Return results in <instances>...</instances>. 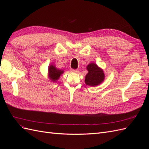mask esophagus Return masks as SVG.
Masks as SVG:
<instances>
[{
  "instance_id": "obj_1",
  "label": "esophagus",
  "mask_w": 149,
  "mask_h": 149,
  "mask_svg": "<svg viewBox=\"0 0 149 149\" xmlns=\"http://www.w3.org/2000/svg\"><path fill=\"white\" fill-rule=\"evenodd\" d=\"M71 71L73 72V73H76V72H78V70H75V69H71Z\"/></svg>"
}]
</instances>
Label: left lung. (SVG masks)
I'll use <instances>...</instances> for the list:
<instances>
[{
	"instance_id": "left-lung-1",
	"label": "left lung",
	"mask_w": 149,
	"mask_h": 149,
	"mask_svg": "<svg viewBox=\"0 0 149 149\" xmlns=\"http://www.w3.org/2000/svg\"><path fill=\"white\" fill-rule=\"evenodd\" d=\"M88 73L86 75L85 83L87 85L95 86L101 84L104 79L103 70L96 64L90 63L87 66Z\"/></svg>"
}]
</instances>
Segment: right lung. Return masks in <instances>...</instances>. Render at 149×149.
<instances>
[{
	"label": "right lung",
	"mask_w": 149,
	"mask_h": 149,
	"mask_svg": "<svg viewBox=\"0 0 149 149\" xmlns=\"http://www.w3.org/2000/svg\"><path fill=\"white\" fill-rule=\"evenodd\" d=\"M48 72L50 79L53 81H56L58 79H59L60 75L63 73V71L56 68L53 65H50L49 67Z\"/></svg>",
	"instance_id": "obj_1"
}]
</instances>
